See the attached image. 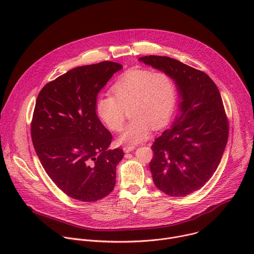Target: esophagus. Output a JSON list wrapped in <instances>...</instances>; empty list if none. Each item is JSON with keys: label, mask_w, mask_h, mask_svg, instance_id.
Here are the masks:
<instances>
[{"label": "esophagus", "mask_w": 254, "mask_h": 254, "mask_svg": "<svg viewBox=\"0 0 254 254\" xmlns=\"http://www.w3.org/2000/svg\"><path fill=\"white\" fill-rule=\"evenodd\" d=\"M123 150H124L125 153H129V152H131V151L134 150V147H133V146H125V147L123 148Z\"/></svg>", "instance_id": "obj_1"}]
</instances>
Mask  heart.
Segmentation results:
<instances>
[{
    "label": "heart",
    "mask_w": 254,
    "mask_h": 254,
    "mask_svg": "<svg viewBox=\"0 0 254 254\" xmlns=\"http://www.w3.org/2000/svg\"><path fill=\"white\" fill-rule=\"evenodd\" d=\"M115 96L102 95L96 101V113L113 131L122 129L126 110L132 119L119 139L127 144L142 142L152 127L161 128L169 121L176 99L173 79L163 71L130 69L113 86Z\"/></svg>",
    "instance_id": "heart-1"
}]
</instances>
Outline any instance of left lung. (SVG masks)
I'll return each mask as SVG.
<instances>
[{"label": "left lung", "instance_id": "obj_1", "mask_svg": "<svg viewBox=\"0 0 254 254\" xmlns=\"http://www.w3.org/2000/svg\"><path fill=\"white\" fill-rule=\"evenodd\" d=\"M138 61L166 72L179 94L172 127L152 146L153 181L167 195H189L210 180L226 147L229 128L220 92L206 73L179 60L150 55Z\"/></svg>", "mask_w": 254, "mask_h": 254}]
</instances>
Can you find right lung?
I'll return each mask as SVG.
<instances>
[{"label":"right lung","mask_w":254,"mask_h":254,"mask_svg":"<svg viewBox=\"0 0 254 254\" xmlns=\"http://www.w3.org/2000/svg\"><path fill=\"white\" fill-rule=\"evenodd\" d=\"M123 66L112 61L67 71L47 83L36 100L31 135L45 172L69 197L93 202L116 185L122 149L96 115L99 91Z\"/></svg>","instance_id":"add662e5"}]
</instances>
